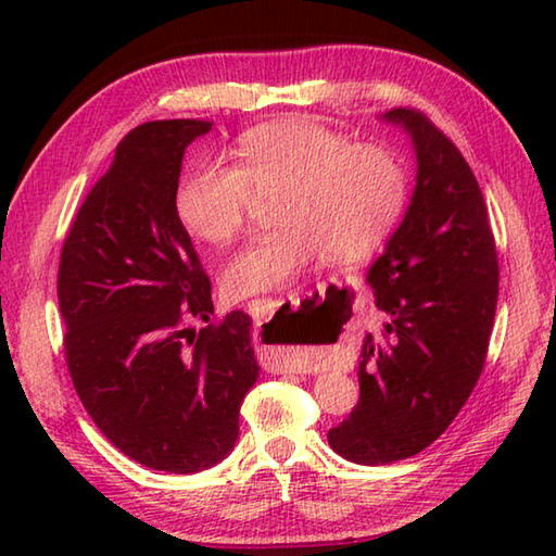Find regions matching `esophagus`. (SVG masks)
<instances>
[{"label": "esophagus", "instance_id": "1", "mask_svg": "<svg viewBox=\"0 0 556 556\" xmlns=\"http://www.w3.org/2000/svg\"><path fill=\"white\" fill-rule=\"evenodd\" d=\"M279 308H293V311H296V308H299V296H293V293H291V296H279V299H267V296H263V299L248 301V313H251V315L255 317L257 325L269 320V315L277 313ZM269 349L277 351L279 368H285V370H289V372H301V370L305 368L303 361L296 356V353L281 351L279 346H269Z\"/></svg>", "mask_w": 556, "mask_h": 556}]
</instances>
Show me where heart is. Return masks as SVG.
Segmentation results:
<instances>
[{
    "label": "heart",
    "instance_id": "1",
    "mask_svg": "<svg viewBox=\"0 0 556 556\" xmlns=\"http://www.w3.org/2000/svg\"><path fill=\"white\" fill-rule=\"evenodd\" d=\"M236 160L200 164L176 195L188 229L229 243L243 231L255 191L281 188L279 227L257 233L224 269V291L236 299L291 285L325 251L337 260L370 253L406 203L408 176L394 150L351 146L349 136L315 119L251 128Z\"/></svg>",
    "mask_w": 556,
    "mask_h": 556
}]
</instances>
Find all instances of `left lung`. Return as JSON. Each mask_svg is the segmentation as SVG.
Masks as SVG:
<instances>
[{"mask_svg":"<svg viewBox=\"0 0 556 556\" xmlns=\"http://www.w3.org/2000/svg\"><path fill=\"white\" fill-rule=\"evenodd\" d=\"M418 172L410 205L368 271L387 315L361 351V401L329 430L339 456L382 466L430 446L464 408L488 358L500 296L485 198L458 148L418 110L396 108Z\"/></svg>","mask_w":556,"mask_h":556,"instance_id":"8db88e82","label":"left lung"}]
</instances>
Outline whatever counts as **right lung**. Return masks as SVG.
Wrapping results in <instances>:
<instances>
[{"mask_svg":"<svg viewBox=\"0 0 556 556\" xmlns=\"http://www.w3.org/2000/svg\"><path fill=\"white\" fill-rule=\"evenodd\" d=\"M203 119L136 126L90 188L59 260L64 356L76 394L128 458L167 473L219 464L257 380L251 317L212 320L210 279L176 210L186 148Z\"/></svg>","mask_w":556,"mask_h":556,"instance_id":"right-lung-1","label":"right lung"}]
</instances>
